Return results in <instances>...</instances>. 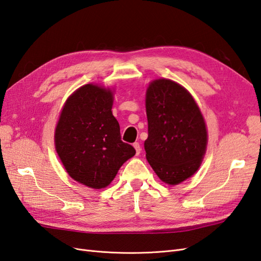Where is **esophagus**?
I'll list each match as a JSON object with an SVG mask.
<instances>
[{"label":"esophagus","instance_id":"1","mask_svg":"<svg viewBox=\"0 0 261 261\" xmlns=\"http://www.w3.org/2000/svg\"><path fill=\"white\" fill-rule=\"evenodd\" d=\"M134 148H135V150H136V154H139L140 153V151H142V147H140V145L138 144V143H134Z\"/></svg>","mask_w":261,"mask_h":261}]
</instances>
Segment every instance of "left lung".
<instances>
[{"label": "left lung", "mask_w": 261, "mask_h": 261, "mask_svg": "<svg viewBox=\"0 0 261 261\" xmlns=\"http://www.w3.org/2000/svg\"><path fill=\"white\" fill-rule=\"evenodd\" d=\"M146 158L161 181L175 186L198 171L207 130L193 96L179 83L157 79L146 92Z\"/></svg>", "instance_id": "8db88e82"}]
</instances>
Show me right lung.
Instances as JSON below:
<instances>
[{"mask_svg":"<svg viewBox=\"0 0 261 261\" xmlns=\"http://www.w3.org/2000/svg\"><path fill=\"white\" fill-rule=\"evenodd\" d=\"M113 92L90 83L75 90L63 105L55 130L56 150L68 174L92 189L108 187L136 153L121 139L112 114Z\"/></svg>","mask_w":261,"mask_h":261,"instance_id":"1","label":"right lung"}]
</instances>
